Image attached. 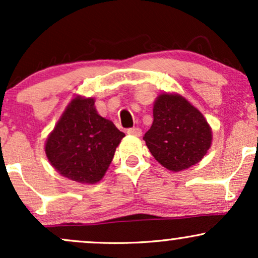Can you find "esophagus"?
<instances>
[{
    "label": "esophagus",
    "mask_w": 258,
    "mask_h": 258,
    "mask_svg": "<svg viewBox=\"0 0 258 258\" xmlns=\"http://www.w3.org/2000/svg\"><path fill=\"white\" fill-rule=\"evenodd\" d=\"M127 133L130 136H135V137H139L142 135V130L139 127H132V128L127 130Z\"/></svg>",
    "instance_id": "esophagus-1"
}]
</instances>
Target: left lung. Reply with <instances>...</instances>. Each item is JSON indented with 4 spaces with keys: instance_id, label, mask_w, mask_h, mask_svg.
Masks as SVG:
<instances>
[{
    "instance_id": "1",
    "label": "left lung",
    "mask_w": 258,
    "mask_h": 258,
    "mask_svg": "<svg viewBox=\"0 0 258 258\" xmlns=\"http://www.w3.org/2000/svg\"><path fill=\"white\" fill-rule=\"evenodd\" d=\"M154 121L144 135L160 165L178 172L194 166L212 144V130L204 115L178 93H161L153 106Z\"/></svg>"
}]
</instances>
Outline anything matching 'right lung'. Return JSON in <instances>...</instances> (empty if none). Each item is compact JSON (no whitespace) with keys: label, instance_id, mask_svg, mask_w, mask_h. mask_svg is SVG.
Here are the masks:
<instances>
[{"label":"right lung","instance_id":"obj_1","mask_svg":"<svg viewBox=\"0 0 258 258\" xmlns=\"http://www.w3.org/2000/svg\"><path fill=\"white\" fill-rule=\"evenodd\" d=\"M94 98L76 96L47 137L44 152L65 178L94 184L104 177L125 133L100 116Z\"/></svg>","mask_w":258,"mask_h":258}]
</instances>
